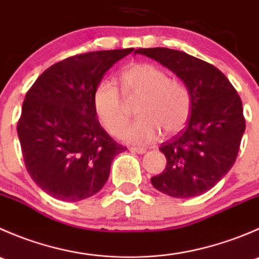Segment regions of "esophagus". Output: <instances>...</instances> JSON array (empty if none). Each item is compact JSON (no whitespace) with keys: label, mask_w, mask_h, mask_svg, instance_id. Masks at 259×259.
<instances>
[{"label":"esophagus","mask_w":259,"mask_h":259,"mask_svg":"<svg viewBox=\"0 0 259 259\" xmlns=\"http://www.w3.org/2000/svg\"><path fill=\"white\" fill-rule=\"evenodd\" d=\"M130 150L134 151V153H138V154L146 153V148H138V146H132V148H130Z\"/></svg>","instance_id":"obj_1"}]
</instances>
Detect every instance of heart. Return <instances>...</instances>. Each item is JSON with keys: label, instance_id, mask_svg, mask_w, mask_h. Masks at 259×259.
<instances>
[{"label": "heart", "instance_id": "obj_1", "mask_svg": "<svg viewBox=\"0 0 259 259\" xmlns=\"http://www.w3.org/2000/svg\"><path fill=\"white\" fill-rule=\"evenodd\" d=\"M121 94L127 100L140 98L141 117L122 132V139L134 144H149L163 132L171 135L187 124L192 99L185 83L170 77L165 70L151 64H135L119 77ZM94 110L109 134L119 137L128 121V112L114 83L103 81L94 93Z\"/></svg>", "mask_w": 259, "mask_h": 259}]
</instances>
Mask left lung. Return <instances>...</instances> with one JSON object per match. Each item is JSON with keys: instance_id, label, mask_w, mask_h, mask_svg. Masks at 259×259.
<instances>
[{"instance_id": "obj_1", "label": "left lung", "mask_w": 259, "mask_h": 259, "mask_svg": "<svg viewBox=\"0 0 259 259\" xmlns=\"http://www.w3.org/2000/svg\"><path fill=\"white\" fill-rule=\"evenodd\" d=\"M168 67L188 88L192 99L188 125L163 143L166 168L151 178L159 192L192 198L211 189L233 166L245 120L242 100L226 75L211 64L178 50L138 49Z\"/></svg>"}]
</instances>
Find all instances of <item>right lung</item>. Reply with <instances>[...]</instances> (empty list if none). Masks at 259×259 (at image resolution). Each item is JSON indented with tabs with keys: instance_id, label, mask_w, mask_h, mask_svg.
<instances>
[{
	"instance_id": "add662e5",
	"label": "right lung",
	"mask_w": 259,
	"mask_h": 259,
	"mask_svg": "<svg viewBox=\"0 0 259 259\" xmlns=\"http://www.w3.org/2000/svg\"><path fill=\"white\" fill-rule=\"evenodd\" d=\"M133 49L67 57L27 91L17 122L26 170L51 197L77 202L105 185L114 158L125 151L101 127L94 93L104 74Z\"/></svg>"
}]
</instances>
